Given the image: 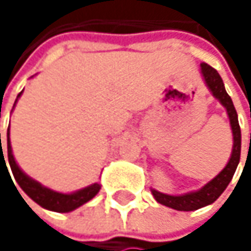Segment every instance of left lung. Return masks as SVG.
<instances>
[{"mask_svg": "<svg viewBox=\"0 0 251 251\" xmlns=\"http://www.w3.org/2000/svg\"><path fill=\"white\" fill-rule=\"evenodd\" d=\"M201 74H202L205 85L211 91V94L224 106V109L226 110L231 132H232V151H231V157L226 164V167L212 180H209L203 187H201L198 190L187 192L183 195H167V193H161L155 189H151V193L158 203L173 208L176 211H196L199 208L214 203L223 195L226 186L229 184L232 176L237 170V166L240 163L241 130H240L238 116H237L235 107L232 104V100L226 91L223 78L218 74L217 70H214L211 65L203 62V64H201Z\"/></svg>", "mask_w": 251, "mask_h": 251, "instance_id": "left-lung-1", "label": "left lung"}]
</instances>
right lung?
<instances>
[{"label":"right lung","instance_id":"right-lung-1","mask_svg":"<svg viewBox=\"0 0 251 251\" xmlns=\"http://www.w3.org/2000/svg\"><path fill=\"white\" fill-rule=\"evenodd\" d=\"M23 93V91H22ZM22 93L17 96V100L19 97L22 96ZM16 100V103H17ZM16 103H14V107H16ZM0 147H1V135H0ZM7 154H8V163H10V169L14 175V178L17 180L19 186L23 189L25 195L34 201L37 205H40L42 208L48 209V211H53V212H71L76 208H79L81 205L87 203L88 201H91L100 190V184L99 183H93L87 187H82L79 190L75 192H71V193H61V192H55L43 184H40L37 180L31 178L30 176H27L20 169V166L17 164L14 155H13V148H11V141H10V127H8V132H7ZM4 161V154H2V147H1L0 152V163ZM7 167V164H5ZM8 172V169H7Z\"/></svg>","mask_w":251,"mask_h":251}]
</instances>
